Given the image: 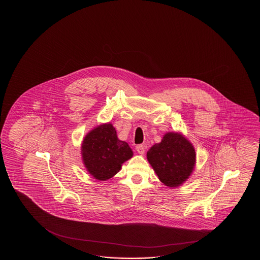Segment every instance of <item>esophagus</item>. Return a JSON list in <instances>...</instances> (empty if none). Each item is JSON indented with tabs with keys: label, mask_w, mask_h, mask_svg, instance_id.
Masks as SVG:
<instances>
[{
	"label": "esophagus",
	"mask_w": 260,
	"mask_h": 260,
	"mask_svg": "<svg viewBox=\"0 0 260 260\" xmlns=\"http://www.w3.org/2000/svg\"><path fill=\"white\" fill-rule=\"evenodd\" d=\"M136 149H137V151L139 154L143 155L145 153V150H146V147L144 145H138L136 147Z\"/></svg>",
	"instance_id": "1"
}]
</instances>
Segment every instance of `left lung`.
<instances>
[{"mask_svg":"<svg viewBox=\"0 0 260 260\" xmlns=\"http://www.w3.org/2000/svg\"><path fill=\"white\" fill-rule=\"evenodd\" d=\"M147 159L160 182L178 188L191 176L196 165L193 145L181 133L165 134L160 143L148 150Z\"/></svg>","mask_w":260,"mask_h":260,"instance_id":"1","label":"left lung"}]
</instances>
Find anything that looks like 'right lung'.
Wrapping results in <instances>:
<instances>
[{
    "label": "right lung",
    "instance_id": "right-lung-1",
    "mask_svg": "<svg viewBox=\"0 0 260 260\" xmlns=\"http://www.w3.org/2000/svg\"><path fill=\"white\" fill-rule=\"evenodd\" d=\"M84 167L94 179L105 181L121 170L122 164L131 159L133 150L117 137L111 122L102 123L86 134L81 146Z\"/></svg>",
    "mask_w": 260,
    "mask_h": 260
}]
</instances>
